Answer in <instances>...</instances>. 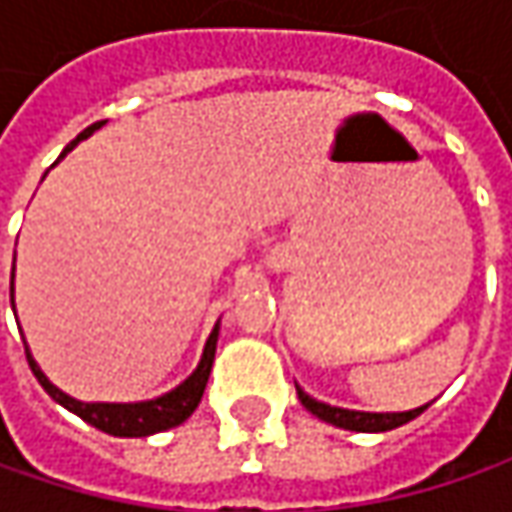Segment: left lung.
<instances>
[{"label": "left lung", "mask_w": 512, "mask_h": 512, "mask_svg": "<svg viewBox=\"0 0 512 512\" xmlns=\"http://www.w3.org/2000/svg\"><path fill=\"white\" fill-rule=\"evenodd\" d=\"M296 393H299V402L305 404L307 410L322 419V422L333 424V427H342V430H356V433H384V430H396L402 424L413 422L419 413H424L433 402L419 404L413 410H384V413H376V410H350V407H336V404L319 402L313 399L310 393H305L299 384H296Z\"/></svg>", "instance_id": "obj_1"}]
</instances>
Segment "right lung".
<instances>
[{
  "mask_svg": "<svg viewBox=\"0 0 512 512\" xmlns=\"http://www.w3.org/2000/svg\"><path fill=\"white\" fill-rule=\"evenodd\" d=\"M102 128V122L90 125L88 130H82L68 148L62 150L59 159H65L70 150L76 148L82 139L93 136V130ZM56 159V162H59ZM10 307H16L13 302V273H10ZM216 342H219V322L213 325L210 336H207L205 350H202V359L196 364V370L187 376L185 382L176 384L173 390L156 396V399H148V402H79L68 396L65 390H59L56 384L50 382L45 376V370L36 364L30 347L25 344V353H28V364L33 370V376L39 379V384L48 390V396L53 402H59L62 407H68L70 413H76L82 422L93 424L96 430L102 433H110V436H119V439H142V436H153V433H162V430H170L176 424H182L185 419H190V413L199 407L202 402V393L207 387V376H210V367H213V359H216Z\"/></svg>",
  "mask_w": 512,
  "mask_h": 512,
  "instance_id": "add662e5",
  "label": "right lung"
}]
</instances>
